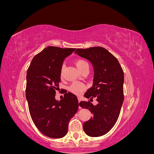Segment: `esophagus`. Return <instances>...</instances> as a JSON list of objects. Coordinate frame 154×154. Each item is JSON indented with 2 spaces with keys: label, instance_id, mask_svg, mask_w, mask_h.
Wrapping results in <instances>:
<instances>
[{
  "label": "esophagus",
  "instance_id": "1",
  "mask_svg": "<svg viewBox=\"0 0 154 154\" xmlns=\"http://www.w3.org/2000/svg\"><path fill=\"white\" fill-rule=\"evenodd\" d=\"M78 103H80L81 101V97H78Z\"/></svg>",
  "mask_w": 154,
  "mask_h": 154
}]
</instances>
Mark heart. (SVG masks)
Returning <instances> with one entry per match:
<instances>
[{
	"label": "heart",
	"instance_id": "1",
	"mask_svg": "<svg viewBox=\"0 0 154 154\" xmlns=\"http://www.w3.org/2000/svg\"><path fill=\"white\" fill-rule=\"evenodd\" d=\"M75 65L79 71H81L82 68L84 67L85 65H87V63L82 60H77L75 62ZM62 70L63 67L62 69ZM69 89L72 92H73L74 94L80 95L83 92V91L85 89V86L82 84V83L78 82H74L73 83H72V85L70 86Z\"/></svg>",
	"mask_w": 154,
	"mask_h": 154
}]
</instances>
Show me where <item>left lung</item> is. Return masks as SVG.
<instances>
[{"mask_svg":"<svg viewBox=\"0 0 154 154\" xmlns=\"http://www.w3.org/2000/svg\"><path fill=\"white\" fill-rule=\"evenodd\" d=\"M75 53L88 60L94 72L92 87L84 96L90 101L96 97L97 104L83 101L79 103L93 115L83 123V130L91 137L103 136L117 122L123 103V71L117 58L103 48L76 49Z\"/></svg>","mask_w":154,"mask_h":154,"instance_id":"1","label":"left lung"}]
</instances>
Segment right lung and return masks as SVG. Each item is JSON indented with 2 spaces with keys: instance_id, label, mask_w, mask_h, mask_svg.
Segmentation results:
<instances>
[{
  "instance_id": "right-lung-1",
  "label": "right lung",
  "mask_w": 154,
  "mask_h": 154,
  "mask_svg": "<svg viewBox=\"0 0 154 154\" xmlns=\"http://www.w3.org/2000/svg\"><path fill=\"white\" fill-rule=\"evenodd\" d=\"M74 50L49 46L35 56L27 69L26 97L31 117L49 137L66 136L69 121L78 109L77 97L71 92L66 93L61 100L55 99L63 60Z\"/></svg>"
}]
</instances>
